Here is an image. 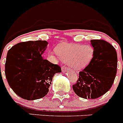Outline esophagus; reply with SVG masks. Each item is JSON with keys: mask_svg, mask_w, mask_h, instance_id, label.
Segmentation results:
<instances>
[{"mask_svg": "<svg viewBox=\"0 0 123 123\" xmlns=\"http://www.w3.org/2000/svg\"><path fill=\"white\" fill-rule=\"evenodd\" d=\"M62 72L65 73V71H67V69H68V67H65V66H64V65H62Z\"/></svg>", "mask_w": 123, "mask_h": 123, "instance_id": "esophagus-1", "label": "esophagus"}]
</instances>
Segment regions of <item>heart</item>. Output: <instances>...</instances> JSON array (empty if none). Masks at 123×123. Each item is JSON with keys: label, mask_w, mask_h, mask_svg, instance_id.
<instances>
[{"label": "heart", "mask_w": 123, "mask_h": 123, "mask_svg": "<svg viewBox=\"0 0 123 123\" xmlns=\"http://www.w3.org/2000/svg\"><path fill=\"white\" fill-rule=\"evenodd\" d=\"M56 52L61 59L74 69L86 67L94 56V49L91 45L79 44H63Z\"/></svg>", "instance_id": "b5f03b06"}]
</instances>
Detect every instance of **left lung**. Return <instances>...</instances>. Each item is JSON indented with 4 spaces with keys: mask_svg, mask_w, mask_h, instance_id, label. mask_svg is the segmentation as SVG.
<instances>
[{
    "mask_svg": "<svg viewBox=\"0 0 123 123\" xmlns=\"http://www.w3.org/2000/svg\"><path fill=\"white\" fill-rule=\"evenodd\" d=\"M94 56L89 64L79 72L73 89L81 98L95 99L108 92L117 72V54L112 45L102 39L91 41Z\"/></svg>",
    "mask_w": 123,
    "mask_h": 123,
    "instance_id": "left-lung-1",
    "label": "left lung"
}]
</instances>
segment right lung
Returning a JSON list of instances; mask_svg holds the SVG:
<instances>
[{
    "label": "right lung",
    "mask_w": 123,
    "mask_h": 123,
    "mask_svg": "<svg viewBox=\"0 0 123 123\" xmlns=\"http://www.w3.org/2000/svg\"><path fill=\"white\" fill-rule=\"evenodd\" d=\"M46 41L19 42L8 51L5 76L11 89L23 99L34 100L49 92L52 78L62 72L58 65L43 59Z\"/></svg>",
    "instance_id": "obj_1"
}]
</instances>
